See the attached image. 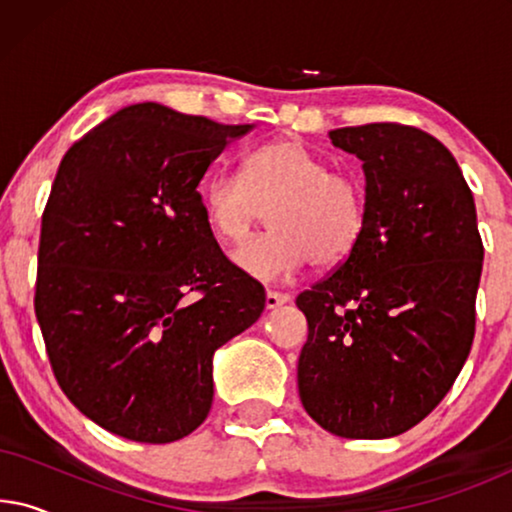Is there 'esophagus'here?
<instances>
[{
  "instance_id": "obj_1",
  "label": "esophagus",
  "mask_w": 512,
  "mask_h": 512,
  "mask_svg": "<svg viewBox=\"0 0 512 512\" xmlns=\"http://www.w3.org/2000/svg\"><path fill=\"white\" fill-rule=\"evenodd\" d=\"M291 300V296L289 293H279V291H268L265 293V307H268V310H277V307H282V305H286Z\"/></svg>"
}]
</instances>
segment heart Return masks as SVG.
I'll return each mask as SVG.
<instances>
[{"mask_svg": "<svg viewBox=\"0 0 512 512\" xmlns=\"http://www.w3.org/2000/svg\"><path fill=\"white\" fill-rule=\"evenodd\" d=\"M242 179L216 174L202 186V212L214 237L237 244L268 212L270 233L235 251L247 275L277 282L305 263L328 268L352 254L366 233L361 181L307 149L298 139H277L244 158Z\"/></svg>", "mask_w": 512, "mask_h": 512, "instance_id": "obj_1", "label": "heart"}]
</instances>
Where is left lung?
Here are the masks:
<instances>
[{
	"label": "left lung",
	"instance_id": "8db88e82",
	"mask_svg": "<svg viewBox=\"0 0 512 512\" xmlns=\"http://www.w3.org/2000/svg\"><path fill=\"white\" fill-rule=\"evenodd\" d=\"M328 137L363 163L368 219L347 261L296 298L310 328L300 401L335 436L391 438L464 368L485 249L471 188L436 137L398 123Z\"/></svg>",
	"mask_w": 512,
	"mask_h": 512
}]
</instances>
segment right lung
<instances>
[{
  "label": "right lung",
  "mask_w": 512,
  "mask_h": 512,
  "mask_svg": "<svg viewBox=\"0 0 512 512\" xmlns=\"http://www.w3.org/2000/svg\"><path fill=\"white\" fill-rule=\"evenodd\" d=\"M251 130L132 104L58 167L34 312L62 391L116 436L160 445L198 429L214 352L261 317L263 286L223 256L198 193Z\"/></svg>",
  "instance_id": "1"
}]
</instances>
